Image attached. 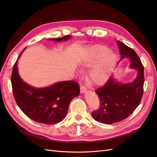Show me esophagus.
Segmentation results:
<instances>
[{
    "mask_svg": "<svg viewBox=\"0 0 157 157\" xmlns=\"http://www.w3.org/2000/svg\"><path fill=\"white\" fill-rule=\"evenodd\" d=\"M80 93H81V94H84L85 92H86V91H87L86 88L85 87V86H82V85H81V86H80Z\"/></svg>",
    "mask_w": 157,
    "mask_h": 157,
    "instance_id": "1",
    "label": "esophagus"
}]
</instances>
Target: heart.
Returning a JSON list of instances; mask_svg holds the SVG:
<instances>
[{
    "instance_id": "obj_1",
    "label": "heart",
    "mask_w": 157,
    "mask_h": 157,
    "mask_svg": "<svg viewBox=\"0 0 157 157\" xmlns=\"http://www.w3.org/2000/svg\"><path fill=\"white\" fill-rule=\"evenodd\" d=\"M116 58L115 54L107 47L94 45L86 49L80 65L83 68L92 67L89 79L94 84L101 85L108 80Z\"/></svg>"
}]
</instances>
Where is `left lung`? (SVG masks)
<instances>
[{"label":"left lung","instance_id":"left-lung-1","mask_svg":"<svg viewBox=\"0 0 157 157\" xmlns=\"http://www.w3.org/2000/svg\"><path fill=\"white\" fill-rule=\"evenodd\" d=\"M117 43L121 55V61H130V68L137 71L136 78L130 82L118 81L111 75L103 86L96 90L100 107L92 113L96 121L105 124L121 122L129 117L140 105L144 92V68L136 52L123 42Z\"/></svg>","mask_w":157,"mask_h":157}]
</instances>
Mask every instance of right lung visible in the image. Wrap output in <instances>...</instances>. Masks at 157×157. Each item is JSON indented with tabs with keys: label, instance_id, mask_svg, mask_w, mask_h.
I'll list each match as a JSON object with an SVG mask.
<instances>
[{
	"label": "right lung",
	"instance_id": "add662e5",
	"mask_svg": "<svg viewBox=\"0 0 157 157\" xmlns=\"http://www.w3.org/2000/svg\"><path fill=\"white\" fill-rule=\"evenodd\" d=\"M71 38L67 35L48 40L67 41ZM11 82L14 98L22 112L31 120L44 124H57L63 121L67 115L70 102L80 94L78 84L71 80L58 82L43 88H35L27 84L19 75L17 60L13 65Z\"/></svg>",
	"mask_w": 157,
	"mask_h": 157
}]
</instances>
